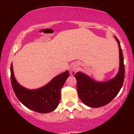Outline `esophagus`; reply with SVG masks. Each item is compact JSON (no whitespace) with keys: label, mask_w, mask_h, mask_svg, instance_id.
I'll list each match as a JSON object with an SVG mask.
<instances>
[{"label":"esophagus","mask_w":134,"mask_h":134,"mask_svg":"<svg viewBox=\"0 0 134 134\" xmlns=\"http://www.w3.org/2000/svg\"><path fill=\"white\" fill-rule=\"evenodd\" d=\"M77 70V65L75 64L71 65V66H70V69H69V71H70V74L72 75V76L75 75V74L76 73Z\"/></svg>","instance_id":"esophagus-1"}]
</instances>
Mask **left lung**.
Segmentation results:
<instances>
[{
  "label": "left lung",
  "mask_w": 134,
  "mask_h": 134,
  "mask_svg": "<svg viewBox=\"0 0 134 134\" xmlns=\"http://www.w3.org/2000/svg\"><path fill=\"white\" fill-rule=\"evenodd\" d=\"M115 38L119 47L120 69L114 78L107 82H99L80 72L75 74L78 96L83 103L90 107L99 108L108 104L116 96L124 84L125 77L124 56L120 41L116 36Z\"/></svg>",
  "instance_id": "1"
}]
</instances>
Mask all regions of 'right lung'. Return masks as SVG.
<instances>
[{"mask_svg":"<svg viewBox=\"0 0 134 134\" xmlns=\"http://www.w3.org/2000/svg\"><path fill=\"white\" fill-rule=\"evenodd\" d=\"M69 76L68 70L56 76L44 86L35 90L24 88L18 84L10 65V81L15 94L21 103L30 110L47 113L55 110L60 99V90Z\"/></svg>","mask_w":134,"mask_h":134,"instance_id":"obj_1","label":"right lung"}]
</instances>
